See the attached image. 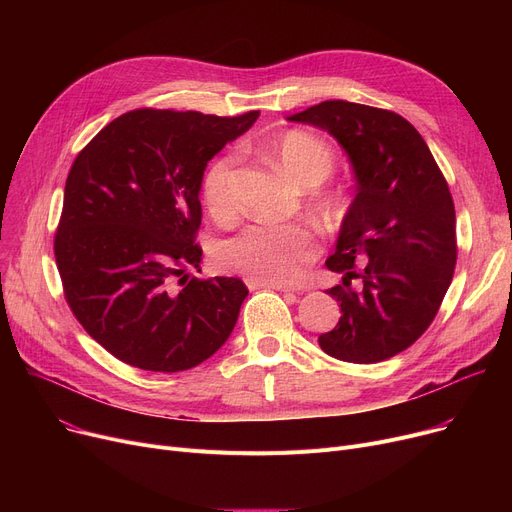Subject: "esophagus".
<instances>
[{
	"label": "esophagus",
	"mask_w": 512,
	"mask_h": 512,
	"mask_svg": "<svg viewBox=\"0 0 512 512\" xmlns=\"http://www.w3.org/2000/svg\"><path fill=\"white\" fill-rule=\"evenodd\" d=\"M247 286L251 290H257V288H272V290H280V292H294V288L286 286V284H270V282H255V280H247Z\"/></svg>",
	"instance_id": "esophagus-1"
}]
</instances>
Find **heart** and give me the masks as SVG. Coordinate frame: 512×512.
Instances as JSON below:
<instances>
[{"instance_id": "b5f03b06", "label": "heart", "mask_w": 512, "mask_h": 512, "mask_svg": "<svg viewBox=\"0 0 512 512\" xmlns=\"http://www.w3.org/2000/svg\"><path fill=\"white\" fill-rule=\"evenodd\" d=\"M284 172L303 186L319 184L334 170V153L313 134L288 130L274 143ZM234 151L215 157L201 178V195L218 220L234 213ZM317 257L315 232L299 224H251L218 247V261L226 270L255 282L297 284L305 267Z\"/></svg>"}]
</instances>
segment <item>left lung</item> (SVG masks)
Masks as SVG:
<instances>
[{
  "label": "left lung",
  "instance_id": "8db88e82",
  "mask_svg": "<svg viewBox=\"0 0 512 512\" xmlns=\"http://www.w3.org/2000/svg\"><path fill=\"white\" fill-rule=\"evenodd\" d=\"M286 120L334 137L357 184L326 265L344 274L342 284L359 277L362 286L328 290L342 315L319 346L348 363L386 361L427 330L452 282L456 218L448 184L415 126L394 112L334 99Z\"/></svg>",
  "mask_w": 512,
  "mask_h": 512
}]
</instances>
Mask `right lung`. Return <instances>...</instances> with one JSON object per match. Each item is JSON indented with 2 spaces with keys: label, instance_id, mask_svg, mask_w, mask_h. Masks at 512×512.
Returning a JSON list of instances; mask_svg holds the SVG:
<instances>
[{
  "label": "right lung",
  "instance_id": "1",
  "mask_svg": "<svg viewBox=\"0 0 512 512\" xmlns=\"http://www.w3.org/2000/svg\"><path fill=\"white\" fill-rule=\"evenodd\" d=\"M259 112L236 118L134 110L99 130L70 168L56 263L66 301L116 359L174 373L209 359L232 334L247 286L201 272V178Z\"/></svg>",
  "mask_w": 512,
  "mask_h": 512
}]
</instances>
